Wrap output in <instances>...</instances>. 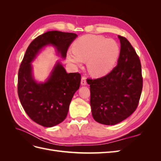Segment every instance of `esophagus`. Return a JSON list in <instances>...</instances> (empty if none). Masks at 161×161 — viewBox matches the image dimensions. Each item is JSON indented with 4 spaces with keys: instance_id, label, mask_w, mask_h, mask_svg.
<instances>
[{
    "instance_id": "esophagus-1",
    "label": "esophagus",
    "mask_w": 161,
    "mask_h": 161,
    "mask_svg": "<svg viewBox=\"0 0 161 161\" xmlns=\"http://www.w3.org/2000/svg\"><path fill=\"white\" fill-rule=\"evenodd\" d=\"M81 85H86V80L85 76H82L81 78Z\"/></svg>"
}]
</instances>
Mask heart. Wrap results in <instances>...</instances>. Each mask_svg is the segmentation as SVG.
Returning <instances> with one entry per match:
<instances>
[{"mask_svg": "<svg viewBox=\"0 0 161 161\" xmlns=\"http://www.w3.org/2000/svg\"><path fill=\"white\" fill-rule=\"evenodd\" d=\"M73 53H68V60L76 66L86 61L90 74L101 76L115 66L119 55V46L113 39L95 35L80 37L72 46Z\"/></svg>", "mask_w": 161, "mask_h": 161, "instance_id": "1", "label": "heart"}]
</instances>
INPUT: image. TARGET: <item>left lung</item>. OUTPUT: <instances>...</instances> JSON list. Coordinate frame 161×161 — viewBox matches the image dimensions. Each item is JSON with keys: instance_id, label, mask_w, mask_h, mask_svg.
Segmentation results:
<instances>
[{"instance_id": "left-lung-1", "label": "left lung", "mask_w": 161, "mask_h": 161, "mask_svg": "<svg viewBox=\"0 0 161 161\" xmlns=\"http://www.w3.org/2000/svg\"><path fill=\"white\" fill-rule=\"evenodd\" d=\"M118 37L121 48L118 64L107 75L87 80L92 117L105 125L117 124L132 114L142 90L139 57L127 39Z\"/></svg>"}]
</instances>
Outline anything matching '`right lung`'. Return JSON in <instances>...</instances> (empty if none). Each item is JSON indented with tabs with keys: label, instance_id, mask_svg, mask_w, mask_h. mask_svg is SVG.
Wrapping results in <instances>:
<instances>
[{
	"label": "right lung",
	"instance_id": "right-lung-1",
	"mask_svg": "<svg viewBox=\"0 0 161 161\" xmlns=\"http://www.w3.org/2000/svg\"><path fill=\"white\" fill-rule=\"evenodd\" d=\"M77 35L59 31H47L31 42L24 55L18 72L17 91L19 100L28 116L43 127H53L66 118L73 95L79 89L81 76L67 73L58 62L45 82L37 83L32 75L31 62L47 45L56 48L65 58L68 48Z\"/></svg>",
	"mask_w": 161,
	"mask_h": 161
}]
</instances>
